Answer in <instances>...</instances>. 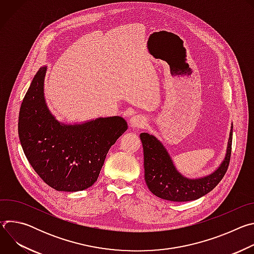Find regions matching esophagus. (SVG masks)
I'll return each mask as SVG.
<instances>
[{
  "instance_id": "34e87169",
  "label": "esophagus",
  "mask_w": 254,
  "mask_h": 254,
  "mask_svg": "<svg viewBox=\"0 0 254 254\" xmlns=\"http://www.w3.org/2000/svg\"><path fill=\"white\" fill-rule=\"evenodd\" d=\"M147 124V121L146 119H144L142 116H139V115H136V116H133L130 118L129 120V125L131 127H138V128H141L143 127L144 126H146Z\"/></svg>"
}]
</instances>
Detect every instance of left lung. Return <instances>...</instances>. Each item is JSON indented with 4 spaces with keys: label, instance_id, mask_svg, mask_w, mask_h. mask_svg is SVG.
Segmentation results:
<instances>
[{
    "label": "left lung",
    "instance_id": "left-lung-1",
    "mask_svg": "<svg viewBox=\"0 0 254 254\" xmlns=\"http://www.w3.org/2000/svg\"><path fill=\"white\" fill-rule=\"evenodd\" d=\"M232 130L233 125H231L226 154L221 164L212 173L199 178H188L179 172L162 141L154 134L140 133L144 180L149 190L159 198L174 202L193 201L208 194L218 185L228 169Z\"/></svg>",
    "mask_w": 254,
    "mask_h": 254
}]
</instances>
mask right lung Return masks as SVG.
I'll use <instances>...</instances> for the list:
<instances>
[{
    "label": "right lung",
    "instance_id": "add662e5",
    "mask_svg": "<svg viewBox=\"0 0 254 254\" xmlns=\"http://www.w3.org/2000/svg\"><path fill=\"white\" fill-rule=\"evenodd\" d=\"M47 66L35 74L23 99L18 132L24 154L51 188L77 192L97 180L105 157L127 129L122 117L66 124L50 112L44 93Z\"/></svg>",
    "mask_w": 254,
    "mask_h": 254
}]
</instances>
